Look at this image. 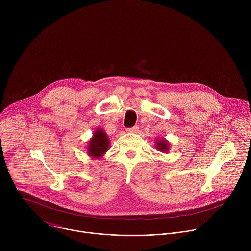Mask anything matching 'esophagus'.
Here are the masks:
<instances>
[{"label":"esophagus","mask_w":251,"mask_h":251,"mask_svg":"<svg viewBox=\"0 0 251 251\" xmlns=\"http://www.w3.org/2000/svg\"><path fill=\"white\" fill-rule=\"evenodd\" d=\"M127 131H128L129 133H137V132L139 131V127H138L137 125H135L134 127H132V128H129V129H127Z\"/></svg>","instance_id":"obj_1"}]
</instances>
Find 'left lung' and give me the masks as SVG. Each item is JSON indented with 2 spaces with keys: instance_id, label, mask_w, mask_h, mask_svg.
<instances>
[{
  "instance_id": "obj_1",
  "label": "left lung",
  "mask_w": 251,
  "mask_h": 251,
  "mask_svg": "<svg viewBox=\"0 0 251 251\" xmlns=\"http://www.w3.org/2000/svg\"><path fill=\"white\" fill-rule=\"evenodd\" d=\"M169 142L165 139H157L156 141V148L158 151L163 153H167L169 151Z\"/></svg>"
}]
</instances>
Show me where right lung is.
Returning a JSON list of instances; mask_svg holds the SVG:
<instances>
[{
  "label": "right lung",
  "instance_id": "right-lung-1",
  "mask_svg": "<svg viewBox=\"0 0 251 251\" xmlns=\"http://www.w3.org/2000/svg\"><path fill=\"white\" fill-rule=\"evenodd\" d=\"M108 149H109V139L102 129L98 128L93 133V136L88 143V146H87L88 155L94 159H99L107 152Z\"/></svg>",
  "mask_w": 251,
  "mask_h": 251
}]
</instances>
